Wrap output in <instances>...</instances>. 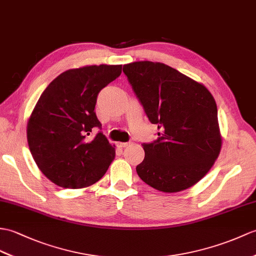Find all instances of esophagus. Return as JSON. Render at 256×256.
<instances>
[{"label": "esophagus", "mask_w": 256, "mask_h": 256, "mask_svg": "<svg viewBox=\"0 0 256 256\" xmlns=\"http://www.w3.org/2000/svg\"><path fill=\"white\" fill-rule=\"evenodd\" d=\"M130 145V142H118V146L121 147V148H124V147H128Z\"/></svg>", "instance_id": "1"}]
</instances>
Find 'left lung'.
<instances>
[{
	"instance_id": "1",
	"label": "left lung",
	"mask_w": 256,
	"mask_h": 256,
	"mask_svg": "<svg viewBox=\"0 0 256 256\" xmlns=\"http://www.w3.org/2000/svg\"><path fill=\"white\" fill-rule=\"evenodd\" d=\"M123 72L145 114L158 126V138L142 144L136 167L140 179L166 193L193 186L210 170L222 150L217 106L203 84L169 65L138 61Z\"/></svg>"
}]
</instances>
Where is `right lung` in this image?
<instances>
[{"instance_id": "add662e5", "label": "right lung", "mask_w": 256, "mask_h": 256, "mask_svg": "<svg viewBox=\"0 0 256 256\" xmlns=\"http://www.w3.org/2000/svg\"><path fill=\"white\" fill-rule=\"evenodd\" d=\"M122 72V65H87L68 70L41 94L27 123L28 146L41 172L56 186L82 188L104 176L114 145L99 132L94 112L99 92Z\"/></svg>"}]
</instances>
